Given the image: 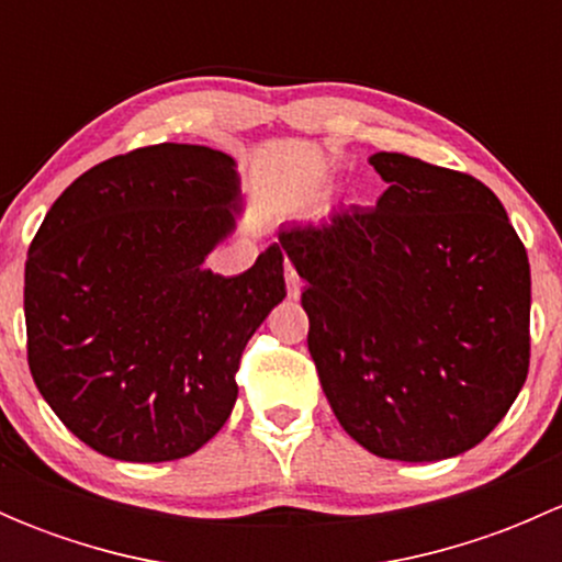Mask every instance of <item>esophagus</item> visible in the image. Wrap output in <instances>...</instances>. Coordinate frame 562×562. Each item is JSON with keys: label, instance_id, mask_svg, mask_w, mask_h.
<instances>
[{"label": "esophagus", "instance_id": "esophagus-1", "mask_svg": "<svg viewBox=\"0 0 562 562\" xmlns=\"http://www.w3.org/2000/svg\"><path fill=\"white\" fill-rule=\"evenodd\" d=\"M285 282H288V299L302 296V277L296 274L291 263H285Z\"/></svg>", "mask_w": 562, "mask_h": 562}]
</instances>
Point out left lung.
<instances>
[{
    "mask_svg": "<svg viewBox=\"0 0 562 562\" xmlns=\"http://www.w3.org/2000/svg\"><path fill=\"white\" fill-rule=\"evenodd\" d=\"M389 190L282 225L307 285L310 356L345 432L383 459L438 462L501 424L530 367V263L495 192L378 151Z\"/></svg>",
    "mask_w": 562,
    "mask_h": 562,
    "instance_id": "left-lung-1",
    "label": "left lung"
}]
</instances>
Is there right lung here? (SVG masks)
I'll return each instance as SVG.
<instances>
[{"label": "right lung", "mask_w": 562, "mask_h": 562, "mask_svg": "<svg viewBox=\"0 0 562 562\" xmlns=\"http://www.w3.org/2000/svg\"><path fill=\"white\" fill-rule=\"evenodd\" d=\"M239 214L234 157L190 144L111 157L45 214L24 271L26 353L89 449L171 462L228 422L247 339L285 299L277 245L245 274L203 269Z\"/></svg>", "instance_id": "right-lung-1"}]
</instances>
